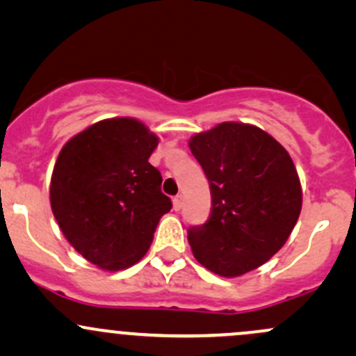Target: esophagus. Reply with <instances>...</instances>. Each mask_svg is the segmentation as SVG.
I'll use <instances>...</instances> for the list:
<instances>
[{"label": "esophagus", "instance_id": "obj_1", "mask_svg": "<svg viewBox=\"0 0 356 356\" xmlns=\"http://www.w3.org/2000/svg\"><path fill=\"white\" fill-rule=\"evenodd\" d=\"M172 204H174V211H175V212L181 211V209H182V195H175Z\"/></svg>", "mask_w": 356, "mask_h": 356}]
</instances>
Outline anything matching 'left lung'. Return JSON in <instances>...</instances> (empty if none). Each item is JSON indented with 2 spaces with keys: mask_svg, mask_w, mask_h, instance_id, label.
I'll use <instances>...</instances> for the list:
<instances>
[{
  "mask_svg": "<svg viewBox=\"0 0 356 356\" xmlns=\"http://www.w3.org/2000/svg\"><path fill=\"white\" fill-rule=\"evenodd\" d=\"M209 181L211 214L187 231L192 254L209 271L238 277L284 246L300 218V175L275 137L243 122H220L189 138Z\"/></svg>",
  "mask_w": 356,
  "mask_h": 356,
  "instance_id": "left-lung-1",
  "label": "left lung"
}]
</instances>
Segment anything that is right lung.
Segmentation results:
<instances>
[{
    "label": "right lung",
    "instance_id": "add662e5",
    "mask_svg": "<svg viewBox=\"0 0 356 356\" xmlns=\"http://www.w3.org/2000/svg\"><path fill=\"white\" fill-rule=\"evenodd\" d=\"M159 137L144 122H95L61 147L53 167L50 204L61 232L104 271L138 263L172 202L149 157Z\"/></svg>",
    "mask_w": 356,
    "mask_h": 356
}]
</instances>
